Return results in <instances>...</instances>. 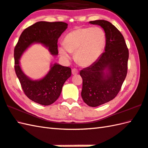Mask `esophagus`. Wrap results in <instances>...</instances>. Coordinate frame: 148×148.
I'll list each match as a JSON object with an SVG mask.
<instances>
[{
	"instance_id": "34e87169",
	"label": "esophagus",
	"mask_w": 148,
	"mask_h": 148,
	"mask_svg": "<svg viewBox=\"0 0 148 148\" xmlns=\"http://www.w3.org/2000/svg\"><path fill=\"white\" fill-rule=\"evenodd\" d=\"M72 73L73 75H76L78 73V70H77V69L74 68L72 70Z\"/></svg>"
}]
</instances>
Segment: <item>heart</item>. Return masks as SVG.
<instances>
[{
  "instance_id": "1",
  "label": "heart",
  "mask_w": 148,
  "mask_h": 148,
  "mask_svg": "<svg viewBox=\"0 0 148 148\" xmlns=\"http://www.w3.org/2000/svg\"><path fill=\"white\" fill-rule=\"evenodd\" d=\"M106 42V33L102 28L81 27L66 35L64 46L59 48L60 55L68 59V51L75 53V60L83 66L90 65L102 54Z\"/></svg>"
}]
</instances>
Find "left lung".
Returning <instances> with one entry per match:
<instances>
[{"mask_svg":"<svg viewBox=\"0 0 148 148\" xmlns=\"http://www.w3.org/2000/svg\"><path fill=\"white\" fill-rule=\"evenodd\" d=\"M90 23L102 27L106 35L105 51L79 73L83 101L90 107H97L114 99L120 91L127 74L129 53L123 36L112 23L106 20ZM106 70L108 72L105 73Z\"/></svg>","mask_w":148,"mask_h":148,"instance_id":"left-lung-1","label":"left lung"}]
</instances>
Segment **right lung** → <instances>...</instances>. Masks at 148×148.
I'll return each mask as SVG.
<instances>
[{
    "label": "right lung",
    "mask_w": 148,
    "mask_h": 148,
    "mask_svg": "<svg viewBox=\"0 0 148 148\" xmlns=\"http://www.w3.org/2000/svg\"><path fill=\"white\" fill-rule=\"evenodd\" d=\"M67 26L62 21L37 22L23 31L14 48V70L21 86L28 98L39 104L49 106L58 99L64 83L71 76V69L55 64L43 79L33 81L22 72L19 60L34 42L41 43L52 55H58V39Z\"/></svg>",
    "instance_id": "add662e5"
}]
</instances>
